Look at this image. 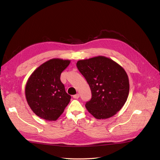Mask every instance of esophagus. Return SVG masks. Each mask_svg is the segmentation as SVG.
Returning a JSON list of instances; mask_svg holds the SVG:
<instances>
[{"mask_svg":"<svg viewBox=\"0 0 160 160\" xmlns=\"http://www.w3.org/2000/svg\"><path fill=\"white\" fill-rule=\"evenodd\" d=\"M79 97H80V95H79L78 93H77V94H76V95H74V96H73V98H74V99H78Z\"/></svg>","mask_w":160,"mask_h":160,"instance_id":"esophagus-1","label":"esophagus"}]
</instances>
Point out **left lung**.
Returning <instances> with one entry per match:
<instances>
[{
  "label": "left lung",
  "instance_id": "1",
  "mask_svg": "<svg viewBox=\"0 0 160 160\" xmlns=\"http://www.w3.org/2000/svg\"><path fill=\"white\" fill-rule=\"evenodd\" d=\"M76 67L91 89L92 98L85 105L88 112L103 119L119 111L129 93L128 77L123 68L103 56L78 61Z\"/></svg>",
  "mask_w": 160,
  "mask_h": 160
}]
</instances>
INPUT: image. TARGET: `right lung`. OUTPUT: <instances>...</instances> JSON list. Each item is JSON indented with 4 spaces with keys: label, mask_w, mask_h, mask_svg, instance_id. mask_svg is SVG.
Wrapping results in <instances>:
<instances>
[{
    "label": "right lung",
    "mask_w": 160,
    "mask_h": 160,
    "mask_svg": "<svg viewBox=\"0 0 160 160\" xmlns=\"http://www.w3.org/2000/svg\"><path fill=\"white\" fill-rule=\"evenodd\" d=\"M70 62L52 58L42 64L29 76L25 93L33 113L41 119L56 121L70 102L71 96L65 91L60 77Z\"/></svg>",
    "instance_id": "right-lung-1"
}]
</instances>
